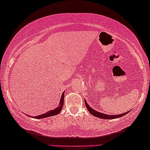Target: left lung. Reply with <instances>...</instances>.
<instances>
[{
  "instance_id": "obj_1",
  "label": "left lung",
  "mask_w": 150,
  "mask_h": 150,
  "mask_svg": "<svg viewBox=\"0 0 150 150\" xmlns=\"http://www.w3.org/2000/svg\"><path fill=\"white\" fill-rule=\"evenodd\" d=\"M85 106L86 107H87V110H89V112L91 113V115H93V116L95 117H99V118H101V119H104V120H112V119H116V118H119V117H123L124 115H126V114H128L129 112H130V110L126 112H124V113H122V114H120V115H106V114H104V113H102V112H98L97 110H94L92 108L91 106H89V104H87V102L86 100H85Z\"/></svg>"
}]
</instances>
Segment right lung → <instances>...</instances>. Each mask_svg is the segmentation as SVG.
Segmentation results:
<instances>
[{
    "label": "right lung",
    "mask_w": 150,
    "mask_h": 150,
    "mask_svg": "<svg viewBox=\"0 0 150 150\" xmlns=\"http://www.w3.org/2000/svg\"><path fill=\"white\" fill-rule=\"evenodd\" d=\"M64 96H65L64 93H63L62 96H61V100H60V102H59V106H58V107L55 108L54 109L49 110V111L45 112V113L40 115H38V116H35V117H33V118L43 119V118L48 117L56 115L59 114V112L61 111V110H62V108H63V102H64Z\"/></svg>",
    "instance_id": "right-lung-1"
}]
</instances>
